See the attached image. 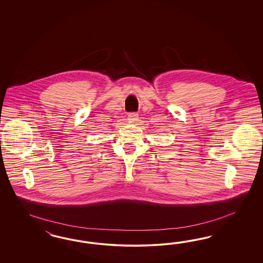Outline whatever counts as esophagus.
I'll return each instance as SVG.
<instances>
[{"label":"esophagus","instance_id":"esophagus-1","mask_svg":"<svg viewBox=\"0 0 263 263\" xmlns=\"http://www.w3.org/2000/svg\"><path fill=\"white\" fill-rule=\"evenodd\" d=\"M138 117L139 116H138L137 112H129L128 114V120H131V121H135V120H138L139 119Z\"/></svg>","mask_w":263,"mask_h":263}]
</instances>
